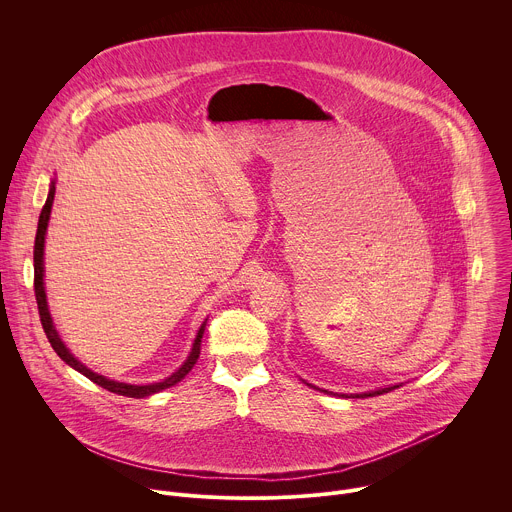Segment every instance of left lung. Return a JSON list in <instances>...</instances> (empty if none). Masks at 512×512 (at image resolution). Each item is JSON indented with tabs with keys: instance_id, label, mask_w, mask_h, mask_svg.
I'll list each match as a JSON object with an SVG mask.
<instances>
[{
	"instance_id": "obj_1",
	"label": "left lung",
	"mask_w": 512,
	"mask_h": 512,
	"mask_svg": "<svg viewBox=\"0 0 512 512\" xmlns=\"http://www.w3.org/2000/svg\"><path fill=\"white\" fill-rule=\"evenodd\" d=\"M399 385H395V387H387V389H379V391H371V393H360V395H350L352 399L354 397H377V395H383V393H389V391H393V389H397ZM346 397V395H344Z\"/></svg>"
}]
</instances>
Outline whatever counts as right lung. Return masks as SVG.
<instances>
[{"instance_id": "obj_1", "label": "right lung", "mask_w": 512, "mask_h": 512, "mask_svg": "<svg viewBox=\"0 0 512 512\" xmlns=\"http://www.w3.org/2000/svg\"><path fill=\"white\" fill-rule=\"evenodd\" d=\"M52 200H54V182L50 186V192H48V198L42 206V212H40V221H38V231H36V241H34V294H36V304H38V314H40V322H42V328L46 332V338L50 342V346L54 348V352L68 364V367H72L75 371H79L81 375H85L87 379H91L93 383H97L99 387L111 391V393H117V395H123V397H135V399H141V397H150L154 393H160L162 389H168L176 383H180L196 364L198 356H200V344H202V334H204V326L206 322L200 326L198 334H196V340L192 344V352L190 356L186 358V362L182 364V367L172 373L170 377H166L164 381L160 383H152V385H127V383H117V381H109L93 371H89L85 364H81L75 356H72L68 352V348L62 344L54 324H52V318H50V312H48V306H46V294H44V235H46V227H48V218H50V208H52Z\"/></svg>"}]
</instances>
